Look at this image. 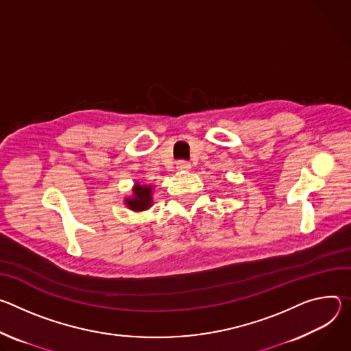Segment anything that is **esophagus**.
<instances>
[{
  "mask_svg": "<svg viewBox=\"0 0 351 351\" xmlns=\"http://www.w3.org/2000/svg\"><path fill=\"white\" fill-rule=\"evenodd\" d=\"M177 170L178 171H189L191 170V165L188 162H184V160H180L177 162Z\"/></svg>",
  "mask_w": 351,
  "mask_h": 351,
  "instance_id": "1",
  "label": "esophagus"
}]
</instances>
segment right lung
Wrapping results in <instances>:
<instances>
[{
    "label": "right lung",
    "mask_w": 351,
    "mask_h": 351,
    "mask_svg": "<svg viewBox=\"0 0 351 351\" xmlns=\"http://www.w3.org/2000/svg\"><path fill=\"white\" fill-rule=\"evenodd\" d=\"M124 205L132 212H143L153 206V185L136 181L132 193L124 199Z\"/></svg>",
    "instance_id": "obj_1"
}]
</instances>
